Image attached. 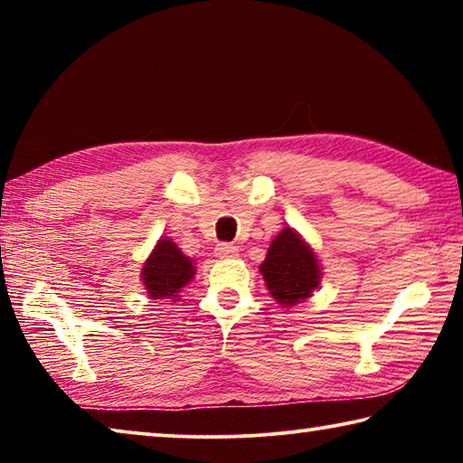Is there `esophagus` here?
Returning a JSON list of instances; mask_svg holds the SVG:
<instances>
[{"label": "esophagus", "mask_w": 463, "mask_h": 463, "mask_svg": "<svg viewBox=\"0 0 463 463\" xmlns=\"http://www.w3.org/2000/svg\"><path fill=\"white\" fill-rule=\"evenodd\" d=\"M239 249L234 245H229V242H221V245L216 247V255L221 257V260H229V257H237Z\"/></svg>", "instance_id": "obj_1"}]
</instances>
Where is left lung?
<instances>
[{
  "instance_id": "8db88e82",
  "label": "left lung",
  "mask_w": 463,
  "mask_h": 463,
  "mask_svg": "<svg viewBox=\"0 0 463 463\" xmlns=\"http://www.w3.org/2000/svg\"><path fill=\"white\" fill-rule=\"evenodd\" d=\"M260 269L273 300L284 307L310 298L323 276L315 250L289 226L271 241Z\"/></svg>"
}]
</instances>
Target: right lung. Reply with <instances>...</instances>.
<instances>
[{
  "label": "right lung",
  "mask_w": 463,
  "mask_h": 463,
  "mask_svg": "<svg viewBox=\"0 0 463 463\" xmlns=\"http://www.w3.org/2000/svg\"><path fill=\"white\" fill-rule=\"evenodd\" d=\"M194 276L195 268L192 260L185 257L169 237L156 241L153 253L140 269V279L153 300L169 298L175 302V298H179L177 294L190 284Z\"/></svg>",
  "instance_id": "right-lung-1"
}]
</instances>
